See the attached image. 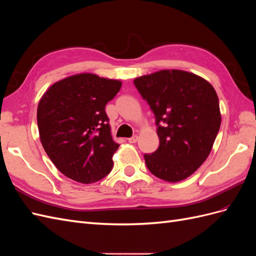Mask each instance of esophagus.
<instances>
[{"label": "esophagus", "instance_id": "esophagus-1", "mask_svg": "<svg viewBox=\"0 0 256 256\" xmlns=\"http://www.w3.org/2000/svg\"><path fill=\"white\" fill-rule=\"evenodd\" d=\"M138 140V136H134L132 138H128V142L129 143H136Z\"/></svg>", "mask_w": 256, "mask_h": 256}]
</instances>
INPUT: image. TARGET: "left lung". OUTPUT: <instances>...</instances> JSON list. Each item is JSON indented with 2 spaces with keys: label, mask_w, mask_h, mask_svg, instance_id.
<instances>
[{
  "label": "left lung",
  "mask_w": 256,
  "mask_h": 256,
  "mask_svg": "<svg viewBox=\"0 0 256 256\" xmlns=\"http://www.w3.org/2000/svg\"><path fill=\"white\" fill-rule=\"evenodd\" d=\"M134 83L158 126L160 144L154 152L144 154L146 166L162 180H186L207 159L220 129L214 88L202 76L180 69L145 74Z\"/></svg>",
  "instance_id": "obj_1"
}]
</instances>
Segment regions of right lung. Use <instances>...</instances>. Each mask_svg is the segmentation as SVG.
<instances>
[{
    "label": "right lung",
    "mask_w": 256,
    "mask_h": 256,
    "mask_svg": "<svg viewBox=\"0 0 256 256\" xmlns=\"http://www.w3.org/2000/svg\"><path fill=\"white\" fill-rule=\"evenodd\" d=\"M122 88L120 80L82 72L44 92L37 108L44 150L60 173L82 184L109 174L118 144L113 141L106 104Z\"/></svg>",
    "instance_id": "obj_1"
}]
</instances>
